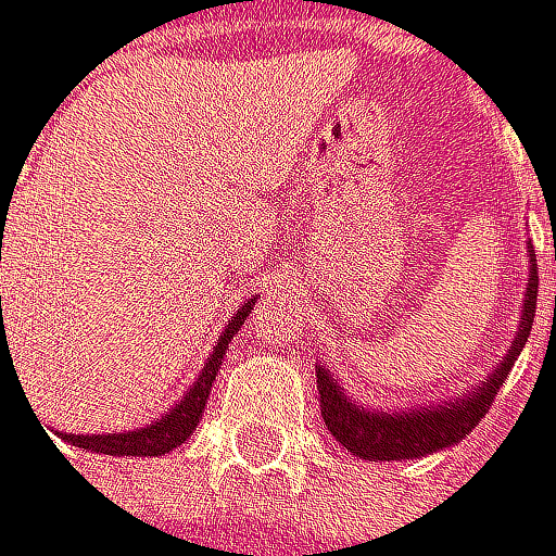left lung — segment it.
<instances>
[{
  "mask_svg": "<svg viewBox=\"0 0 556 556\" xmlns=\"http://www.w3.org/2000/svg\"><path fill=\"white\" fill-rule=\"evenodd\" d=\"M536 314V260L527 283V304H523V320H519V334L513 341L509 355L498 362V369L479 382V390L465 393L458 403H444L441 409H414V414H372L362 409L341 396V386L317 369V393H320V417L331 430V438L349 447L355 458L365 462H403V458H424L434 454L454 441H462L471 427L489 414V406L503 386L506 372L513 369V358L523 352L530 328Z\"/></svg>",
  "mask_w": 556,
  "mask_h": 556,
  "instance_id": "8db88e82",
  "label": "left lung"
}]
</instances>
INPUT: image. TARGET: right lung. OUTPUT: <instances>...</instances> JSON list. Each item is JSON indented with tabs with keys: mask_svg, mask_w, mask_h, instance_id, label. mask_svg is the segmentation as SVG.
<instances>
[{
	"mask_svg": "<svg viewBox=\"0 0 556 556\" xmlns=\"http://www.w3.org/2000/svg\"><path fill=\"white\" fill-rule=\"evenodd\" d=\"M249 314H252V304H245L236 314V320H231V325L225 328V334L218 338L215 352H211V358L204 362L198 382L191 386V393H187L163 420L142 427V430H129V434H91V438L88 434H64L67 444L94 451V454H118V458H129V454H132V458H153V454H166V451L180 447L187 438L194 434V427L201 424L204 403H207V393H211V382H215V376L222 369L228 341H231V334H236L245 325Z\"/></svg>",
	"mask_w": 556,
	"mask_h": 556,
	"instance_id": "add662e5",
	"label": "right lung"
}]
</instances>
